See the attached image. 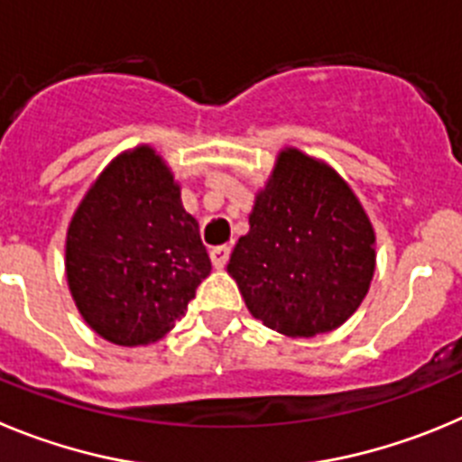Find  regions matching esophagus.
Masks as SVG:
<instances>
[{
    "label": "esophagus",
    "mask_w": 462,
    "mask_h": 462,
    "mask_svg": "<svg viewBox=\"0 0 462 462\" xmlns=\"http://www.w3.org/2000/svg\"><path fill=\"white\" fill-rule=\"evenodd\" d=\"M211 262H214L216 269H223L227 264V260H230V246H216L211 248Z\"/></svg>",
    "instance_id": "esophagus-1"
}]
</instances>
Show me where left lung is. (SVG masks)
<instances>
[{"instance_id":"8db88e82","label":"left lung","mask_w":462,"mask_h":462,"mask_svg":"<svg viewBox=\"0 0 462 462\" xmlns=\"http://www.w3.org/2000/svg\"><path fill=\"white\" fill-rule=\"evenodd\" d=\"M248 223L227 272L269 329L309 338L359 309L375 272V232L334 170L281 152Z\"/></svg>"}]
</instances>
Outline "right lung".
Returning <instances> with one entry per match:
<instances>
[{
  "label": "right lung",
  "mask_w": 462,
  "mask_h": 462,
  "mask_svg": "<svg viewBox=\"0 0 462 462\" xmlns=\"http://www.w3.org/2000/svg\"><path fill=\"white\" fill-rule=\"evenodd\" d=\"M209 272L198 221L149 147L107 165L66 235L78 310L98 336L126 347L168 334Z\"/></svg>",
  "instance_id": "obj_1"
}]
</instances>
